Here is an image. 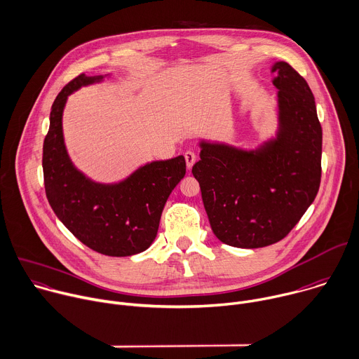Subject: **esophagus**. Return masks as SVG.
<instances>
[{"label": "esophagus", "mask_w": 359, "mask_h": 359, "mask_svg": "<svg viewBox=\"0 0 359 359\" xmlns=\"http://www.w3.org/2000/svg\"><path fill=\"white\" fill-rule=\"evenodd\" d=\"M184 157H185V161H187V167H188V168H192L194 163L196 161V154H195L194 151L188 150V151H185Z\"/></svg>", "instance_id": "34e87169"}]
</instances>
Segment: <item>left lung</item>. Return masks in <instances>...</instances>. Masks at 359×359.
I'll list each match as a JSON object with an SVG mask.
<instances>
[{
  "mask_svg": "<svg viewBox=\"0 0 359 359\" xmlns=\"http://www.w3.org/2000/svg\"><path fill=\"white\" fill-rule=\"evenodd\" d=\"M271 72L277 137L257 151L202 141L192 167L215 236L235 248H264L287 236L321 182L323 130L313 92L287 62H276Z\"/></svg>",
  "mask_w": 359,
  "mask_h": 359,
  "instance_id": "1",
  "label": "left lung"
}]
</instances>
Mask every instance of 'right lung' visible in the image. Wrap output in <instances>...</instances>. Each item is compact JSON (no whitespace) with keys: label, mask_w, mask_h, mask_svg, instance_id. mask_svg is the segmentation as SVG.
I'll list each match as a JSON object with an SVG mask.
<instances>
[{"label":"right lung","mask_w":359,"mask_h":359,"mask_svg":"<svg viewBox=\"0 0 359 359\" xmlns=\"http://www.w3.org/2000/svg\"><path fill=\"white\" fill-rule=\"evenodd\" d=\"M100 79L82 74L56 96L43 141V184L56 217L83 245L123 257L144 252L154 242L164 205L184 178L187 164L182 156L154 161L113 185L96 184L78 171L65 149L62 113L70 93Z\"/></svg>","instance_id":"right-lung-1"}]
</instances>
